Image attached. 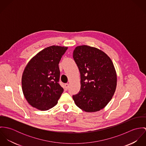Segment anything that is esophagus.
<instances>
[{"label":"esophagus","instance_id":"obj_1","mask_svg":"<svg viewBox=\"0 0 146 146\" xmlns=\"http://www.w3.org/2000/svg\"><path fill=\"white\" fill-rule=\"evenodd\" d=\"M68 86H69L68 84H64V89H65V90H67L68 89Z\"/></svg>","mask_w":146,"mask_h":146}]
</instances>
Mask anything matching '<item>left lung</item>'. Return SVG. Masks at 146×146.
Instances as JSON below:
<instances>
[{"label": "left lung", "instance_id": "1", "mask_svg": "<svg viewBox=\"0 0 146 146\" xmlns=\"http://www.w3.org/2000/svg\"><path fill=\"white\" fill-rule=\"evenodd\" d=\"M73 58L81 78L79 93L72 96L75 104L86 112L100 111L111 100L116 88L112 60L101 49L85 45L75 48Z\"/></svg>", "mask_w": 146, "mask_h": 146}]
</instances>
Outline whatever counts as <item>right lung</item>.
Masks as SVG:
<instances>
[{
  "label": "right lung",
  "instance_id": "right-lung-1",
  "mask_svg": "<svg viewBox=\"0 0 146 146\" xmlns=\"http://www.w3.org/2000/svg\"><path fill=\"white\" fill-rule=\"evenodd\" d=\"M67 49L58 45L45 48L26 66L22 76V89L32 107L46 111L57 104L63 92L58 83V64Z\"/></svg>",
  "mask_w": 146,
  "mask_h": 146
}]
</instances>
